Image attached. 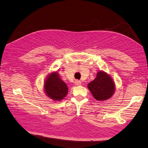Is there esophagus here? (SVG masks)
I'll list each match as a JSON object with an SVG mask.
<instances>
[{
    "instance_id": "34e87169",
    "label": "esophagus",
    "mask_w": 148,
    "mask_h": 148,
    "mask_svg": "<svg viewBox=\"0 0 148 148\" xmlns=\"http://www.w3.org/2000/svg\"><path fill=\"white\" fill-rule=\"evenodd\" d=\"M75 85L76 86L80 85H81V82L79 81V80H76V81L75 82Z\"/></svg>"
}]
</instances>
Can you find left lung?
<instances>
[{
	"mask_svg": "<svg viewBox=\"0 0 148 148\" xmlns=\"http://www.w3.org/2000/svg\"><path fill=\"white\" fill-rule=\"evenodd\" d=\"M88 88L97 101H106L111 98L116 90L115 83L111 76L105 71H98L97 77L88 84Z\"/></svg>",
	"mask_w": 148,
	"mask_h": 148,
	"instance_id": "left-lung-1",
	"label": "left lung"
}]
</instances>
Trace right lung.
<instances>
[{"mask_svg":"<svg viewBox=\"0 0 148 148\" xmlns=\"http://www.w3.org/2000/svg\"><path fill=\"white\" fill-rule=\"evenodd\" d=\"M43 90L51 99L60 101L66 97L69 88L66 84L60 78L58 71H53L47 76L43 84Z\"/></svg>","mask_w":148,"mask_h":148,"instance_id":"right-lung-1","label":"right lung"}]
</instances>
